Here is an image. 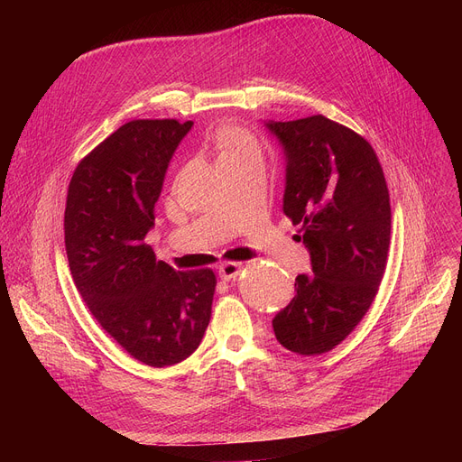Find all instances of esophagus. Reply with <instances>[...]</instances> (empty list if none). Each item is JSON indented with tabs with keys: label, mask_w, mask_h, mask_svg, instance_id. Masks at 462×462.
<instances>
[{
	"label": "esophagus",
	"mask_w": 462,
	"mask_h": 462,
	"mask_svg": "<svg viewBox=\"0 0 462 462\" xmlns=\"http://www.w3.org/2000/svg\"><path fill=\"white\" fill-rule=\"evenodd\" d=\"M241 270H244V263L225 262V263L218 265V277H221L223 281H232L241 273Z\"/></svg>",
	"instance_id": "obj_1"
}]
</instances>
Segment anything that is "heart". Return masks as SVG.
I'll use <instances>...</instances> for the list:
<instances>
[{"label": "heart", "mask_w": 462, "mask_h": 462, "mask_svg": "<svg viewBox=\"0 0 462 462\" xmlns=\"http://www.w3.org/2000/svg\"><path fill=\"white\" fill-rule=\"evenodd\" d=\"M213 140H215V148L218 152V159L260 155V145L256 138L245 129L236 127V125L218 127Z\"/></svg>", "instance_id": "1"}]
</instances>
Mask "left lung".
<instances>
[{"label":"left lung","instance_id":"8db88e82","mask_svg":"<svg viewBox=\"0 0 462 462\" xmlns=\"http://www.w3.org/2000/svg\"><path fill=\"white\" fill-rule=\"evenodd\" d=\"M284 155L282 211L301 226L310 273L272 320L290 352H329L365 317L383 277L392 208L371 143L324 116L263 121Z\"/></svg>","mask_w":462,"mask_h":462}]
</instances>
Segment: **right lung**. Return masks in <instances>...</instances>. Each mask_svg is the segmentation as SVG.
<instances>
[{
	"instance_id": "1",
	"label": "right lung",
	"mask_w": 462,
	"mask_h": 462,
	"mask_svg": "<svg viewBox=\"0 0 462 462\" xmlns=\"http://www.w3.org/2000/svg\"><path fill=\"white\" fill-rule=\"evenodd\" d=\"M192 125L129 121L77 166L67 194L65 249L79 292L114 341L150 367L187 359L211 319L213 272H176L143 241Z\"/></svg>"
}]
</instances>
